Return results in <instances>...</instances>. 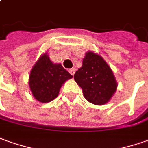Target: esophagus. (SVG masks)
<instances>
[{
	"instance_id": "obj_1",
	"label": "esophagus",
	"mask_w": 148,
	"mask_h": 148,
	"mask_svg": "<svg viewBox=\"0 0 148 148\" xmlns=\"http://www.w3.org/2000/svg\"><path fill=\"white\" fill-rule=\"evenodd\" d=\"M68 72H70V73H71V74H72V76H73V75H74V74H75V72H76V68H70V69H69V70H68Z\"/></svg>"
}]
</instances>
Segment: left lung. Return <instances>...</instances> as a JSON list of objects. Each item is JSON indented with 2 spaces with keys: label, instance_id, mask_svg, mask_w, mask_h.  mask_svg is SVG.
<instances>
[{
  "label": "left lung",
  "instance_id": "8db88e82",
  "mask_svg": "<svg viewBox=\"0 0 148 148\" xmlns=\"http://www.w3.org/2000/svg\"><path fill=\"white\" fill-rule=\"evenodd\" d=\"M74 80L82 88L84 98L97 106L110 101L118 88L110 67L101 56L91 51L85 53L82 67L76 72Z\"/></svg>",
  "mask_w": 148,
  "mask_h": 148
}]
</instances>
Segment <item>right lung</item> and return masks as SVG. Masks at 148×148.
I'll list each match as a JSON object with an SVG mask.
<instances>
[{
	"label": "right lung",
	"instance_id": "add662e5",
	"mask_svg": "<svg viewBox=\"0 0 148 148\" xmlns=\"http://www.w3.org/2000/svg\"><path fill=\"white\" fill-rule=\"evenodd\" d=\"M72 78V75L61 64H54L46 52L38 58L31 68L29 87L38 101L48 103L56 98L62 85Z\"/></svg>",
	"mask_w": 148,
	"mask_h": 148
}]
</instances>
